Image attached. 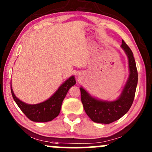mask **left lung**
Wrapping results in <instances>:
<instances>
[{
  "label": "left lung",
  "instance_id": "left-lung-1",
  "mask_svg": "<svg viewBox=\"0 0 152 152\" xmlns=\"http://www.w3.org/2000/svg\"><path fill=\"white\" fill-rule=\"evenodd\" d=\"M121 47L129 58V77L126 86L117 100L104 102L91 96L88 92L80 87L81 99L83 109L92 121L96 123H112L126 114L133 104L138 82V72L133 53L127 44L122 40Z\"/></svg>",
  "mask_w": 152,
  "mask_h": 152
}]
</instances>
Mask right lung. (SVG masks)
<instances>
[{"label": "right lung", "instance_id": "1", "mask_svg": "<svg viewBox=\"0 0 152 152\" xmlns=\"http://www.w3.org/2000/svg\"><path fill=\"white\" fill-rule=\"evenodd\" d=\"M76 84V80L71 76L58 88L55 94L46 102L38 104H27L17 98L13 93L12 87L11 94L13 98L20 109L29 119L33 121L47 122L52 121L58 116L61 111V107L68 91L71 86Z\"/></svg>", "mask_w": 152, "mask_h": 152}]
</instances>
